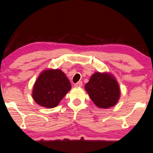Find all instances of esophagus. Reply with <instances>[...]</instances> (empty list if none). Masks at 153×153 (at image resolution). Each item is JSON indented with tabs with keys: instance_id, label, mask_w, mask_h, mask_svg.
<instances>
[{
	"instance_id": "obj_1",
	"label": "esophagus",
	"mask_w": 153,
	"mask_h": 153,
	"mask_svg": "<svg viewBox=\"0 0 153 153\" xmlns=\"http://www.w3.org/2000/svg\"><path fill=\"white\" fill-rule=\"evenodd\" d=\"M74 85H75V87H77V88L81 87V86L82 85V81H79V82H77V83H75Z\"/></svg>"
}]
</instances>
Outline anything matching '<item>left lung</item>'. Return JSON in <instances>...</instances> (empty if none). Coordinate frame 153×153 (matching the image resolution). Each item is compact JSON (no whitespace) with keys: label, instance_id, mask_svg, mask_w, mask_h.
<instances>
[{"label":"left lung","instance_id":"obj_1","mask_svg":"<svg viewBox=\"0 0 153 153\" xmlns=\"http://www.w3.org/2000/svg\"><path fill=\"white\" fill-rule=\"evenodd\" d=\"M85 89L97 107L108 108L117 103L120 97L117 82L110 75L95 73L85 84Z\"/></svg>","mask_w":153,"mask_h":153}]
</instances>
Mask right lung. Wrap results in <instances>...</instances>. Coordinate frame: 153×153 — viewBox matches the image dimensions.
Wrapping results in <instances>:
<instances>
[{
  "instance_id": "1",
  "label": "right lung",
  "mask_w": 153,
  "mask_h": 153,
  "mask_svg": "<svg viewBox=\"0 0 153 153\" xmlns=\"http://www.w3.org/2000/svg\"><path fill=\"white\" fill-rule=\"evenodd\" d=\"M71 88L69 80L60 70L45 71L34 85L33 97L40 105L53 108L58 105Z\"/></svg>"
}]
</instances>
